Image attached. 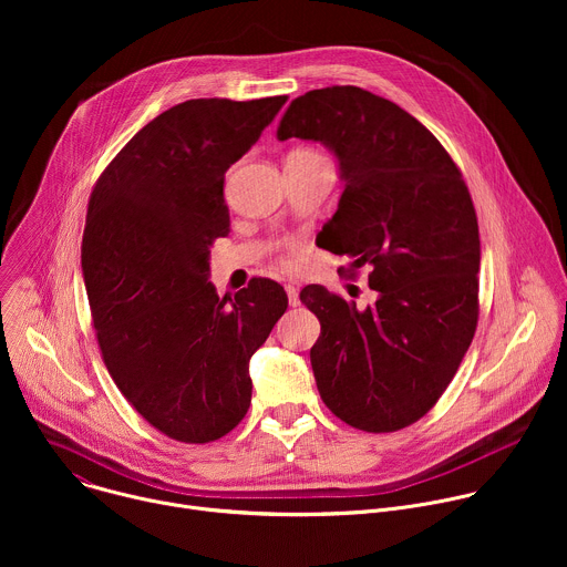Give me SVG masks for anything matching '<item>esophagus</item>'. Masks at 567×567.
Segmentation results:
<instances>
[{
    "label": "esophagus",
    "mask_w": 567,
    "mask_h": 567,
    "mask_svg": "<svg viewBox=\"0 0 567 567\" xmlns=\"http://www.w3.org/2000/svg\"><path fill=\"white\" fill-rule=\"evenodd\" d=\"M285 291H287V298H289V305H291V307L300 305V298H298V287H296L293 282H287V285H285Z\"/></svg>",
    "instance_id": "1"
}]
</instances>
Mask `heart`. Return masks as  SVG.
Wrapping results in <instances>:
<instances>
[{
    "label": "heart",
    "instance_id": "obj_1",
    "mask_svg": "<svg viewBox=\"0 0 567 567\" xmlns=\"http://www.w3.org/2000/svg\"><path fill=\"white\" fill-rule=\"evenodd\" d=\"M300 154H309V156H320V154H316V152H309V150H302Z\"/></svg>",
    "mask_w": 567,
    "mask_h": 567
}]
</instances>
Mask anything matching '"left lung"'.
Segmentation results:
<instances>
[{"mask_svg":"<svg viewBox=\"0 0 567 567\" xmlns=\"http://www.w3.org/2000/svg\"><path fill=\"white\" fill-rule=\"evenodd\" d=\"M326 143L346 190L320 247L368 267L377 302L357 309L320 285L300 300L320 320L311 370L346 424L392 433L422 420L477 328V217L460 168L406 110L352 85L291 101L278 138Z\"/></svg>","mask_w":567,"mask_h":567,"instance_id":"8db88e82","label":"left lung"}]
</instances>
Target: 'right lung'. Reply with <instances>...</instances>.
I'll list each match as a JSON object with an SVG mask.
<instances>
[{
  "instance_id": "add662e5",
  "label": "right lung",
  "mask_w": 567,
  "mask_h": 567,
  "mask_svg": "<svg viewBox=\"0 0 567 567\" xmlns=\"http://www.w3.org/2000/svg\"><path fill=\"white\" fill-rule=\"evenodd\" d=\"M285 103H179L125 143L90 197L80 258L101 357L132 409L177 442H215L245 420L249 359L287 309L269 278L233 298L208 282L230 226L224 175Z\"/></svg>"
}]
</instances>
